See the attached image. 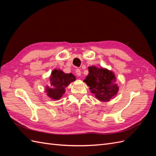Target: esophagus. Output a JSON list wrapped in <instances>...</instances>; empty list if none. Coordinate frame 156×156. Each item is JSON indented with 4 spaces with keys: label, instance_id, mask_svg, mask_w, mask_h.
<instances>
[{
    "label": "esophagus",
    "instance_id": "obj_1",
    "mask_svg": "<svg viewBox=\"0 0 156 156\" xmlns=\"http://www.w3.org/2000/svg\"><path fill=\"white\" fill-rule=\"evenodd\" d=\"M75 73H76V74L77 75V76H81V70H80L79 69H77L76 71H75Z\"/></svg>",
    "mask_w": 156,
    "mask_h": 156
}]
</instances>
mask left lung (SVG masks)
Wrapping results in <instances>:
<instances>
[{
	"label": "left lung",
	"mask_w": 156,
	"mask_h": 156,
	"mask_svg": "<svg viewBox=\"0 0 156 156\" xmlns=\"http://www.w3.org/2000/svg\"><path fill=\"white\" fill-rule=\"evenodd\" d=\"M88 74L84 80L90 92L101 102H108L115 98L119 87L116 77L111 70L91 66L88 68Z\"/></svg>",
	"instance_id": "8db88e82"
}]
</instances>
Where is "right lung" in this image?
<instances>
[{
    "label": "right lung",
    "instance_id": "obj_1",
    "mask_svg": "<svg viewBox=\"0 0 156 156\" xmlns=\"http://www.w3.org/2000/svg\"><path fill=\"white\" fill-rule=\"evenodd\" d=\"M49 79L51 85L45 86V92L51 100H59L66 92L65 88L74 82L76 77L72 73H66L60 69H55L52 71Z\"/></svg>",
    "mask_w": 156,
    "mask_h": 156
}]
</instances>
